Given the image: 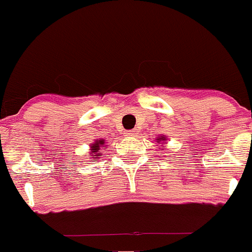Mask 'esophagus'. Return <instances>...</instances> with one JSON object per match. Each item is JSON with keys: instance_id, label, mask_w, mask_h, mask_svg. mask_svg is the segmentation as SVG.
Instances as JSON below:
<instances>
[{"instance_id": "1", "label": "esophagus", "mask_w": 252, "mask_h": 252, "mask_svg": "<svg viewBox=\"0 0 252 252\" xmlns=\"http://www.w3.org/2000/svg\"><path fill=\"white\" fill-rule=\"evenodd\" d=\"M124 136H126V138H133V136H135V131L134 130L124 131Z\"/></svg>"}]
</instances>
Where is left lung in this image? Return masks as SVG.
<instances>
[{
	"label": "left lung",
	"mask_w": 252,
	"mask_h": 252,
	"mask_svg": "<svg viewBox=\"0 0 252 252\" xmlns=\"http://www.w3.org/2000/svg\"><path fill=\"white\" fill-rule=\"evenodd\" d=\"M167 140V136L166 135H158V138H156V143L158 144H162V145L161 146H163V148H165V141Z\"/></svg>",
	"instance_id": "obj_1"
}]
</instances>
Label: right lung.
I'll use <instances>...</instances> for the list:
<instances>
[{"label":"right lung","instance_id":"1","mask_svg":"<svg viewBox=\"0 0 252 252\" xmlns=\"http://www.w3.org/2000/svg\"><path fill=\"white\" fill-rule=\"evenodd\" d=\"M106 140L104 139H94V143L90 144V154L91 156H94L92 158H99L102 156L101 150L102 148H106Z\"/></svg>","mask_w":252,"mask_h":252}]
</instances>
